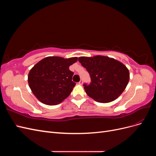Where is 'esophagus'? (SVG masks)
I'll return each instance as SVG.
<instances>
[{"mask_svg": "<svg viewBox=\"0 0 156 156\" xmlns=\"http://www.w3.org/2000/svg\"><path fill=\"white\" fill-rule=\"evenodd\" d=\"M79 84H81V85H82V84H83V79H81V80H80V81L79 82Z\"/></svg>", "mask_w": 156, "mask_h": 156, "instance_id": "34e87169", "label": "esophagus"}]
</instances>
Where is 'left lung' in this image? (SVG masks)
Instances as JSON below:
<instances>
[{"instance_id": "1", "label": "left lung", "mask_w": 156, "mask_h": 156, "mask_svg": "<svg viewBox=\"0 0 156 156\" xmlns=\"http://www.w3.org/2000/svg\"><path fill=\"white\" fill-rule=\"evenodd\" d=\"M79 62L89 73L91 83L84 84L87 95L100 103L115 100L124 92L129 80V72L124 64L108 56L79 57Z\"/></svg>"}]
</instances>
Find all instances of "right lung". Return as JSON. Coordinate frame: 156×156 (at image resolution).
<instances>
[{
	"mask_svg": "<svg viewBox=\"0 0 156 156\" xmlns=\"http://www.w3.org/2000/svg\"><path fill=\"white\" fill-rule=\"evenodd\" d=\"M77 61V57L48 56L34 66L28 75V83L37 100L45 105H55L68 98L75 85L72 81L73 72L69 67Z\"/></svg>",
	"mask_w": 156,
	"mask_h": 156,
	"instance_id": "add662e5",
	"label": "right lung"
}]
</instances>
